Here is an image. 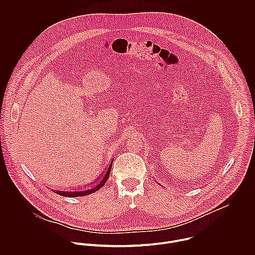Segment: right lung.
<instances>
[{
    "mask_svg": "<svg viewBox=\"0 0 255 255\" xmlns=\"http://www.w3.org/2000/svg\"><path fill=\"white\" fill-rule=\"evenodd\" d=\"M112 164H113V159L110 161L109 167L107 168V170L105 171V173L103 174L101 179H96L94 181L87 183L84 189L78 190V191H60V190H54L57 194H60L62 196H68V197H76V196H85L88 194H91L97 190H99L104 184L105 182L108 181L110 176V172L112 169Z\"/></svg>",
    "mask_w": 255,
    "mask_h": 255,
    "instance_id": "1",
    "label": "right lung"
}]
</instances>
